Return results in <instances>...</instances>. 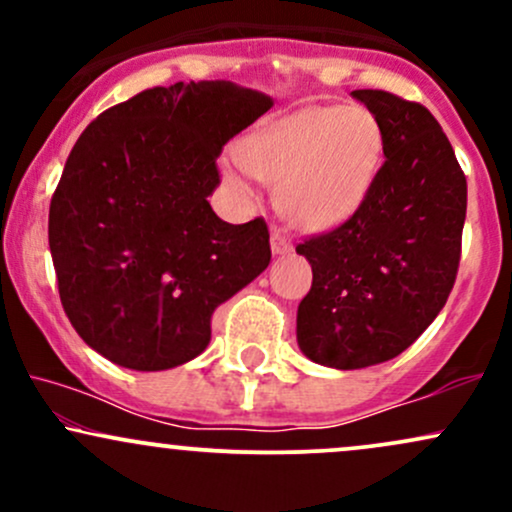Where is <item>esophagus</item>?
I'll list each match as a JSON object with an SVG mask.
<instances>
[{"mask_svg": "<svg viewBox=\"0 0 512 512\" xmlns=\"http://www.w3.org/2000/svg\"><path fill=\"white\" fill-rule=\"evenodd\" d=\"M293 250L291 238L286 236V231L281 228H272V252L274 255H286V252Z\"/></svg>", "mask_w": 512, "mask_h": 512, "instance_id": "34e87169", "label": "esophagus"}]
</instances>
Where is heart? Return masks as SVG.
Here are the masks:
<instances>
[{
  "mask_svg": "<svg viewBox=\"0 0 512 512\" xmlns=\"http://www.w3.org/2000/svg\"><path fill=\"white\" fill-rule=\"evenodd\" d=\"M240 158L255 178L279 185V204L293 223L332 228L368 195L383 132L363 108L315 105L252 134Z\"/></svg>",
  "mask_w": 512,
  "mask_h": 512,
  "instance_id": "obj_1",
  "label": "heart"
}]
</instances>
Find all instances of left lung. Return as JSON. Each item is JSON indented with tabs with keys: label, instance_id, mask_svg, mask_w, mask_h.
<instances>
[{
	"label": "left lung",
	"instance_id": "left-lung-1",
	"mask_svg": "<svg viewBox=\"0 0 512 512\" xmlns=\"http://www.w3.org/2000/svg\"><path fill=\"white\" fill-rule=\"evenodd\" d=\"M351 96L378 120L385 161L349 219L296 245L313 267L298 346L339 370L390 361L436 320L455 286L467 214V178L428 108L378 88Z\"/></svg>",
	"mask_w": 512,
	"mask_h": 512
}]
</instances>
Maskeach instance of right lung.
<instances>
[{"mask_svg":"<svg viewBox=\"0 0 512 512\" xmlns=\"http://www.w3.org/2000/svg\"><path fill=\"white\" fill-rule=\"evenodd\" d=\"M269 108L250 88L178 81L108 108L74 144L50 202V252L64 313L108 361H192L214 310L267 269V221L226 223L207 197L223 146Z\"/></svg>","mask_w":512,"mask_h":512,"instance_id":"obj_1","label":"right lung"}]
</instances>
